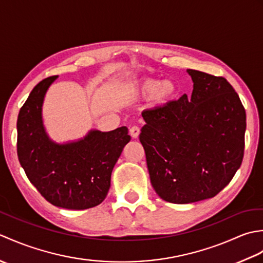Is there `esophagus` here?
<instances>
[{"label":"esophagus","instance_id":"obj_1","mask_svg":"<svg viewBox=\"0 0 263 263\" xmlns=\"http://www.w3.org/2000/svg\"><path fill=\"white\" fill-rule=\"evenodd\" d=\"M128 135H130L132 138H138L139 135H140V128H139L137 125H133L130 127V130H128Z\"/></svg>","mask_w":263,"mask_h":263}]
</instances>
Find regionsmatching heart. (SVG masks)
Listing matches in <instances>:
<instances>
[{
	"label": "heart",
	"mask_w": 263,
	"mask_h": 263,
	"mask_svg": "<svg viewBox=\"0 0 263 263\" xmlns=\"http://www.w3.org/2000/svg\"><path fill=\"white\" fill-rule=\"evenodd\" d=\"M131 92L142 96H153L156 104H165L176 93V85L171 80L159 81L156 79L144 80L131 89Z\"/></svg>",
	"instance_id": "obj_1"
}]
</instances>
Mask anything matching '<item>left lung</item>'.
<instances>
[{
	"label": "left lung",
	"instance_id": "obj_1",
	"mask_svg": "<svg viewBox=\"0 0 263 263\" xmlns=\"http://www.w3.org/2000/svg\"><path fill=\"white\" fill-rule=\"evenodd\" d=\"M193 80L186 95L142 113L140 142L150 182L172 203L214 198L242 164L247 114L224 77L187 70Z\"/></svg>",
	"mask_w": 263,
	"mask_h": 263
}]
</instances>
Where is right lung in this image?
Masks as SVG:
<instances>
[{"label":"right lung","mask_w":263,"mask_h":263,"mask_svg":"<svg viewBox=\"0 0 263 263\" xmlns=\"http://www.w3.org/2000/svg\"><path fill=\"white\" fill-rule=\"evenodd\" d=\"M58 76L32 89L18 115L16 153L28 180L42 197L60 208L82 210L100 204L110 186V174L125 144L127 127L91 131L78 142L49 140L42 122L45 92Z\"/></svg>","instance_id":"obj_1"}]
</instances>
